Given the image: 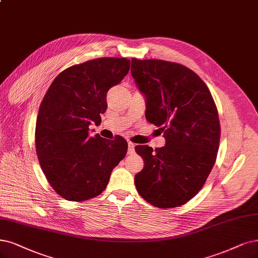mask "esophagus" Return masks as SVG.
<instances>
[{"mask_svg":"<svg viewBox=\"0 0 258 258\" xmlns=\"http://www.w3.org/2000/svg\"><path fill=\"white\" fill-rule=\"evenodd\" d=\"M127 146H128V153H132V152L134 151V149H135V145L133 144V142L128 141V142H127Z\"/></svg>","mask_w":258,"mask_h":258,"instance_id":"esophagus-1","label":"esophagus"}]
</instances>
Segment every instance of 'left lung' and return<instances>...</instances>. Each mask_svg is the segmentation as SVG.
<instances>
[{
    "instance_id": "obj_1",
    "label": "left lung",
    "mask_w": 258,
    "mask_h": 258,
    "mask_svg": "<svg viewBox=\"0 0 258 258\" xmlns=\"http://www.w3.org/2000/svg\"><path fill=\"white\" fill-rule=\"evenodd\" d=\"M131 73L146 98V117L165 132L166 145L137 146L145 167L135 175L138 194L159 208L187 203L215 165L220 122L205 83L185 66L132 59Z\"/></svg>"
}]
</instances>
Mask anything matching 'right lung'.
I'll return each instance as SVG.
<instances>
[{
	"label": "right lung",
	"mask_w": 258,
	"mask_h": 258,
	"mask_svg": "<svg viewBox=\"0 0 258 258\" xmlns=\"http://www.w3.org/2000/svg\"><path fill=\"white\" fill-rule=\"evenodd\" d=\"M130 59L103 57L75 64L56 76L40 104L35 144L47 182L68 201H85L106 188L127 142L89 136L101 123L107 91L130 70Z\"/></svg>",
	"instance_id": "obj_1"
}]
</instances>
